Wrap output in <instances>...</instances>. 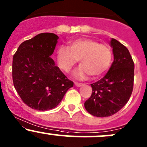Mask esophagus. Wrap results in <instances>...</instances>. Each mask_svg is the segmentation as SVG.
<instances>
[{"label": "esophagus", "mask_w": 147, "mask_h": 147, "mask_svg": "<svg viewBox=\"0 0 147 147\" xmlns=\"http://www.w3.org/2000/svg\"><path fill=\"white\" fill-rule=\"evenodd\" d=\"M75 85L76 86H78V87H80V86H84V84H82V83H78V82H75Z\"/></svg>", "instance_id": "esophagus-1"}]
</instances>
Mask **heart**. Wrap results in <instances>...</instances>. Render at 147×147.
I'll list each match as a JSON object with an SVG mask.
<instances>
[{
  "label": "heart",
  "instance_id": "1",
  "mask_svg": "<svg viewBox=\"0 0 147 147\" xmlns=\"http://www.w3.org/2000/svg\"><path fill=\"white\" fill-rule=\"evenodd\" d=\"M80 60V67L75 73L78 79L86 78L89 75L99 78L111 65L112 51L106 44H99L92 38H81L74 40L69 46H61L56 52L58 67L65 72H69Z\"/></svg>",
  "mask_w": 147,
  "mask_h": 147
}]
</instances>
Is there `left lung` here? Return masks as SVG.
<instances>
[{
  "mask_svg": "<svg viewBox=\"0 0 147 147\" xmlns=\"http://www.w3.org/2000/svg\"><path fill=\"white\" fill-rule=\"evenodd\" d=\"M114 61L109 72L91 84L92 93L84 103L86 110L96 117H109L118 112L129 101L134 85L135 64L129 51L112 38Z\"/></svg>",
  "mask_w": 147,
  "mask_h": 147,
  "instance_id": "left-lung-1",
  "label": "left lung"
}]
</instances>
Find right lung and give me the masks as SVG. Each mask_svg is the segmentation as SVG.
<instances>
[{
    "instance_id": "right-lung-1",
    "label": "right lung",
    "mask_w": 147,
    "mask_h": 147,
    "mask_svg": "<svg viewBox=\"0 0 147 147\" xmlns=\"http://www.w3.org/2000/svg\"><path fill=\"white\" fill-rule=\"evenodd\" d=\"M58 37L41 33L20 45L12 60V80L23 102L37 111L56 107L73 82L55 66L51 55Z\"/></svg>"
}]
</instances>
